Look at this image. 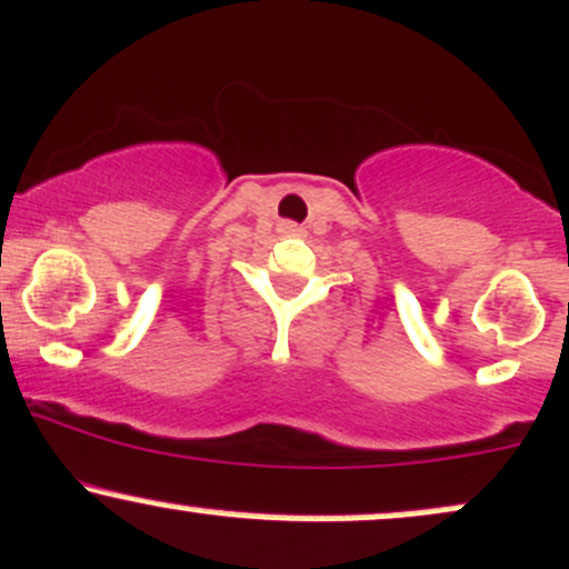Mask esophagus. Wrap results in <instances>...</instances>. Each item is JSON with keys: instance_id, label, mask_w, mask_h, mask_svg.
<instances>
[{"instance_id": "esophagus-1", "label": "esophagus", "mask_w": 569, "mask_h": 569, "mask_svg": "<svg viewBox=\"0 0 569 569\" xmlns=\"http://www.w3.org/2000/svg\"><path fill=\"white\" fill-rule=\"evenodd\" d=\"M280 232H283V234H295V232H299V229H297V223L286 221V223H280Z\"/></svg>"}]
</instances>
